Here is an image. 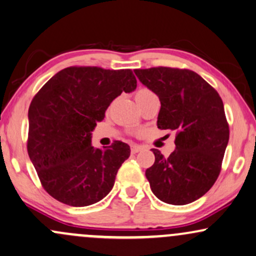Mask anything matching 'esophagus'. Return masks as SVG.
Masks as SVG:
<instances>
[{"instance_id":"obj_1","label":"esophagus","mask_w":256,"mask_h":256,"mask_svg":"<svg viewBox=\"0 0 256 256\" xmlns=\"http://www.w3.org/2000/svg\"><path fill=\"white\" fill-rule=\"evenodd\" d=\"M141 150H142V147L138 146V144H132V146H130V152H132V154H135V153L140 152Z\"/></svg>"}]
</instances>
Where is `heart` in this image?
Returning a JSON list of instances; mask_svg holds the SVG:
<instances>
[{
	"mask_svg": "<svg viewBox=\"0 0 256 256\" xmlns=\"http://www.w3.org/2000/svg\"><path fill=\"white\" fill-rule=\"evenodd\" d=\"M150 92H152V91H150L147 89H140V90L136 91V94H135V98H138V97H140V96H144V94H150Z\"/></svg>",
	"mask_w": 256,
	"mask_h": 256,
	"instance_id": "heart-1",
	"label": "heart"
}]
</instances>
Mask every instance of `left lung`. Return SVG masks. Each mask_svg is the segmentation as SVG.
<instances>
[{
  "mask_svg": "<svg viewBox=\"0 0 256 256\" xmlns=\"http://www.w3.org/2000/svg\"><path fill=\"white\" fill-rule=\"evenodd\" d=\"M138 80L159 97L158 128L176 133V150L146 170L150 188L160 200L185 205L197 200L218 178L229 141L222 98L191 70L152 68L134 70Z\"/></svg>",
  "mask_w": 256,
  "mask_h": 256,
  "instance_id": "1",
  "label": "left lung"
}]
</instances>
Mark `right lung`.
I'll return each mask as SVG.
<instances>
[{"label":"right lung","instance_id":"1","mask_svg":"<svg viewBox=\"0 0 256 256\" xmlns=\"http://www.w3.org/2000/svg\"><path fill=\"white\" fill-rule=\"evenodd\" d=\"M136 89L132 70L71 66L39 90L28 110L27 150L42 188L70 206H88L112 191L130 148L91 146V132L122 92Z\"/></svg>","mask_w":256,"mask_h":256}]
</instances>
